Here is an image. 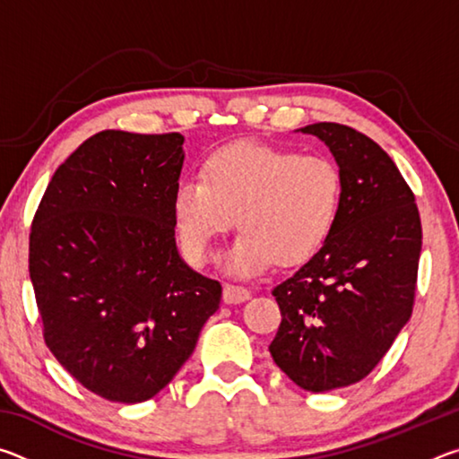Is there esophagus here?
Returning a JSON list of instances; mask_svg holds the SVG:
<instances>
[{"label":"esophagus","instance_id":"1","mask_svg":"<svg viewBox=\"0 0 459 459\" xmlns=\"http://www.w3.org/2000/svg\"><path fill=\"white\" fill-rule=\"evenodd\" d=\"M248 298H251V291L247 290V287H240V285H230L227 283L224 285L222 290V299L224 304H243V301H247Z\"/></svg>","mask_w":459,"mask_h":459}]
</instances>
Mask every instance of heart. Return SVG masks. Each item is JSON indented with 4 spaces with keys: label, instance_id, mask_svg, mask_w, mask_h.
<instances>
[{
    "label": "heart",
    "instance_id": "1",
    "mask_svg": "<svg viewBox=\"0 0 459 459\" xmlns=\"http://www.w3.org/2000/svg\"><path fill=\"white\" fill-rule=\"evenodd\" d=\"M342 176L324 155L240 142L212 153L200 176H184L172 196L184 257L204 265L232 224L240 235L222 257L230 275L255 277L277 261L295 265L328 238L340 212Z\"/></svg>",
    "mask_w": 459,
    "mask_h": 459
}]
</instances>
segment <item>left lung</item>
Wrapping results in <instances>:
<instances>
[{"label":"left lung","instance_id":"1","mask_svg":"<svg viewBox=\"0 0 459 459\" xmlns=\"http://www.w3.org/2000/svg\"><path fill=\"white\" fill-rule=\"evenodd\" d=\"M298 131L333 155L342 200L320 251L273 287L281 324L269 352L295 385L324 393L367 377L409 322L421 219L399 168L370 137L340 123Z\"/></svg>","mask_w":459,"mask_h":459}]
</instances>
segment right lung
I'll use <instances>...</instances> for the list:
<instances>
[{
	"label": "right lung",
	"mask_w": 459,
	"mask_h": 459,
	"mask_svg": "<svg viewBox=\"0 0 459 459\" xmlns=\"http://www.w3.org/2000/svg\"><path fill=\"white\" fill-rule=\"evenodd\" d=\"M180 134L107 129L54 172L30 232V279L50 352L107 401L158 394L196 348L222 287L176 245Z\"/></svg>",
	"instance_id": "obj_1"
}]
</instances>
